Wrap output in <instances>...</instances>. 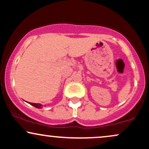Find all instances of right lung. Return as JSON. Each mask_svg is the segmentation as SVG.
I'll return each instance as SVG.
<instances>
[{"mask_svg":"<svg viewBox=\"0 0 149 149\" xmlns=\"http://www.w3.org/2000/svg\"><path fill=\"white\" fill-rule=\"evenodd\" d=\"M29 104L33 106V107L37 108V109H42V105L41 104H36V103H29Z\"/></svg>","mask_w":149,"mask_h":149,"instance_id":"1","label":"right lung"}]
</instances>
